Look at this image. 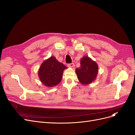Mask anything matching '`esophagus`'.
Segmentation results:
<instances>
[{"instance_id":"esophagus-1","label":"esophagus","mask_w":135,"mask_h":135,"mask_svg":"<svg viewBox=\"0 0 135 135\" xmlns=\"http://www.w3.org/2000/svg\"><path fill=\"white\" fill-rule=\"evenodd\" d=\"M67 66L68 67H73L74 66V64L73 63H69V64H67Z\"/></svg>"}]
</instances>
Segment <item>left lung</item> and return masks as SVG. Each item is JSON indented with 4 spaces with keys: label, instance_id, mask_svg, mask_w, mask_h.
I'll return each instance as SVG.
<instances>
[{
    "label": "left lung",
    "instance_id": "left-lung-1",
    "mask_svg": "<svg viewBox=\"0 0 135 135\" xmlns=\"http://www.w3.org/2000/svg\"><path fill=\"white\" fill-rule=\"evenodd\" d=\"M80 64V67L76 69L79 81L84 86L91 84L95 80L97 76L98 72L97 64L87 56L81 58Z\"/></svg>",
    "mask_w": 135,
    "mask_h": 135
}]
</instances>
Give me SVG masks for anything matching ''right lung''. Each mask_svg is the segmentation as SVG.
Wrapping results in <instances>:
<instances>
[{"label": "right lung", "instance_id": "1", "mask_svg": "<svg viewBox=\"0 0 135 135\" xmlns=\"http://www.w3.org/2000/svg\"><path fill=\"white\" fill-rule=\"evenodd\" d=\"M66 66L52 56L45 60L39 67L38 76L41 82L47 87L57 86L61 82Z\"/></svg>", "mask_w": 135, "mask_h": 135}]
</instances>
